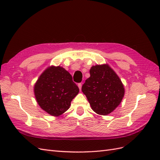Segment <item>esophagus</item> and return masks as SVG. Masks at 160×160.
<instances>
[{
	"mask_svg": "<svg viewBox=\"0 0 160 160\" xmlns=\"http://www.w3.org/2000/svg\"><path fill=\"white\" fill-rule=\"evenodd\" d=\"M78 87H79V89H80V90L81 91V88H82V83H78Z\"/></svg>",
	"mask_w": 160,
	"mask_h": 160,
	"instance_id": "esophagus-1",
	"label": "esophagus"
}]
</instances>
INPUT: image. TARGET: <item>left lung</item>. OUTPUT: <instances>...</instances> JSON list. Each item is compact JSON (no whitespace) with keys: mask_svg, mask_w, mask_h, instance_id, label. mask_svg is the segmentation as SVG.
Returning <instances> with one entry per match:
<instances>
[{"mask_svg":"<svg viewBox=\"0 0 160 160\" xmlns=\"http://www.w3.org/2000/svg\"><path fill=\"white\" fill-rule=\"evenodd\" d=\"M82 91L93 111L102 115L113 112L124 96L121 80L107 64L91 68L90 77L85 80Z\"/></svg>","mask_w":160,"mask_h":160,"instance_id":"left-lung-1","label":"left lung"}]
</instances>
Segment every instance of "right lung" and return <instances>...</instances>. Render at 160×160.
Here are the masks:
<instances>
[{"label": "right lung", "instance_id": "right-lung-1", "mask_svg": "<svg viewBox=\"0 0 160 160\" xmlns=\"http://www.w3.org/2000/svg\"><path fill=\"white\" fill-rule=\"evenodd\" d=\"M33 90L40 108L53 116H59L69 109L71 102L79 93L71 75L60 66H51L44 71Z\"/></svg>", "mask_w": 160, "mask_h": 160}]
</instances>
